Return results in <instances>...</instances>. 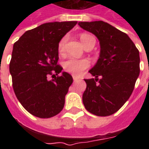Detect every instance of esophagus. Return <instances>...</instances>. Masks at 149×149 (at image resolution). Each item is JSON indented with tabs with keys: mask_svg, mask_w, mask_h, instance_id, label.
<instances>
[{
	"mask_svg": "<svg viewBox=\"0 0 149 149\" xmlns=\"http://www.w3.org/2000/svg\"><path fill=\"white\" fill-rule=\"evenodd\" d=\"M72 78H73V81H77L79 80V77H76V76H72Z\"/></svg>",
	"mask_w": 149,
	"mask_h": 149,
	"instance_id": "1",
	"label": "esophagus"
}]
</instances>
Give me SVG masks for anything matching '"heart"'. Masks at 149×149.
Wrapping results in <instances>:
<instances>
[{
    "instance_id": "obj_1",
    "label": "heart",
    "mask_w": 149,
    "mask_h": 149,
    "mask_svg": "<svg viewBox=\"0 0 149 149\" xmlns=\"http://www.w3.org/2000/svg\"><path fill=\"white\" fill-rule=\"evenodd\" d=\"M80 38H81V42H82L84 46H86L88 44H89L92 41H95L94 37L90 34L88 33H82ZM66 40H67L66 37H63L60 40V42L58 44V52L60 53H62L65 51ZM88 66H89V61L86 59L78 60V59L70 58L64 63V68H65V70L69 73L75 75V76L81 75L84 72V70L88 68Z\"/></svg>"
}]
</instances>
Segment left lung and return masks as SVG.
I'll list each match as a JSON object with an SVG mask.
<instances>
[{
  "label": "left lung",
  "instance_id": "left-lung-1",
  "mask_svg": "<svg viewBox=\"0 0 149 149\" xmlns=\"http://www.w3.org/2000/svg\"><path fill=\"white\" fill-rule=\"evenodd\" d=\"M100 42V56L85 79L82 100L85 109L99 116L117 112L128 100L140 74V54L125 33L102 21L79 22ZM99 78H98V77Z\"/></svg>",
  "mask_w": 149,
  "mask_h": 149
}]
</instances>
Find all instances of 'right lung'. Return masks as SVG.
<instances>
[{
  "mask_svg": "<svg viewBox=\"0 0 149 149\" xmlns=\"http://www.w3.org/2000/svg\"><path fill=\"white\" fill-rule=\"evenodd\" d=\"M77 23L55 21L40 24L26 31L13 45L9 64L13 87L20 103L32 115L49 118L64 108L72 77L61 72L63 68L57 65L58 44ZM51 74L53 79L49 80Z\"/></svg>",
  "mask_w": 149,
  "mask_h": 149,
  "instance_id": "obj_1",
  "label": "right lung"
}]
</instances>
